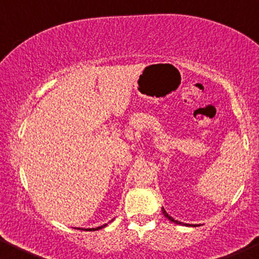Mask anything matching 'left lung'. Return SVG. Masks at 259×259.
<instances>
[{
	"label": "left lung",
	"instance_id": "obj_1",
	"mask_svg": "<svg viewBox=\"0 0 259 259\" xmlns=\"http://www.w3.org/2000/svg\"><path fill=\"white\" fill-rule=\"evenodd\" d=\"M162 212H163V215L165 216V218H167L168 220H170L171 222H174V223H177V225H186V226H190L188 225V223H184V222H180V221H178V220H174L173 218H171V216H169L168 213H167V211H165L164 210V207H162ZM191 226H193V227H197V225H191Z\"/></svg>",
	"mask_w": 259,
	"mask_h": 259
}]
</instances>
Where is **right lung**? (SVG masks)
Instances as JSON below:
<instances>
[{
  "label": "right lung",
  "mask_w": 259,
  "mask_h": 259,
  "mask_svg": "<svg viewBox=\"0 0 259 259\" xmlns=\"http://www.w3.org/2000/svg\"><path fill=\"white\" fill-rule=\"evenodd\" d=\"M111 221H113V220H111ZM105 226H107V223H105V225H103V226H100V227H96V228H75V229H85V231H90V232H92V231H98V229L104 228Z\"/></svg>",
  "instance_id": "1"
}]
</instances>
